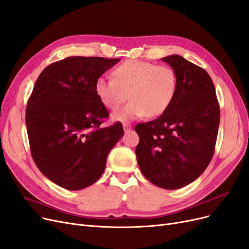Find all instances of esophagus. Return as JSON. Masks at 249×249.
I'll use <instances>...</instances> for the list:
<instances>
[{"label": "esophagus", "instance_id": "esophagus-1", "mask_svg": "<svg viewBox=\"0 0 249 249\" xmlns=\"http://www.w3.org/2000/svg\"><path fill=\"white\" fill-rule=\"evenodd\" d=\"M123 125H124V130L125 132L130 130V128L132 127V126H131V124H124Z\"/></svg>", "mask_w": 249, "mask_h": 249}]
</instances>
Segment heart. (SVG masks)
Segmentation results:
<instances>
[{"label": "heart", "instance_id": "heart-1", "mask_svg": "<svg viewBox=\"0 0 249 249\" xmlns=\"http://www.w3.org/2000/svg\"><path fill=\"white\" fill-rule=\"evenodd\" d=\"M113 77L98 78L95 91L102 105L109 110H116L128 93L131 101L112 115L117 122H130L144 115L160 116L176 95L177 76L169 66L130 59L115 68Z\"/></svg>", "mask_w": 249, "mask_h": 249}]
</instances>
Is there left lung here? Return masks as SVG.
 Segmentation results:
<instances>
[{"label": "left lung", "mask_w": 249, "mask_h": 249, "mask_svg": "<svg viewBox=\"0 0 249 249\" xmlns=\"http://www.w3.org/2000/svg\"><path fill=\"white\" fill-rule=\"evenodd\" d=\"M161 61L176 73V95L159 118L135 126L140 139L136 156L151 183L176 190L193 182L208 167L220 111L214 84L203 68L177 54Z\"/></svg>", "instance_id": "1"}]
</instances>
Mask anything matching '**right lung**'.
Wrapping results in <instances>:
<instances>
[{"instance_id": "obj_1", "label": "right lung", "mask_w": 249, "mask_h": 249, "mask_svg": "<svg viewBox=\"0 0 249 249\" xmlns=\"http://www.w3.org/2000/svg\"><path fill=\"white\" fill-rule=\"evenodd\" d=\"M119 61L69 56L47 66L34 85L25 110L32 158L43 175L67 190L95 183L124 136L121 123L101 126L109 113L95 91L96 80Z\"/></svg>"}]
</instances>
